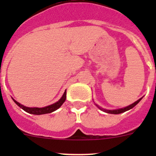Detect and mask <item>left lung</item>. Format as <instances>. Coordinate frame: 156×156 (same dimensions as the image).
<instances>
[{
    "instance_id": "obj_1",
    "label": "left lung",
    "mask_w": 156,
    "mask_h": 156,
    "mask_svg": "<svg viewBox=\"0 0 156 156\" xmlns=\"http://www.w3.org/2000/svg\"><path fill=\"white\" fill-rule=\"evenodd\" d=\"M142 99V98L140 99H138V100L137 101H135L134 103H133V104L131 105H129L126 106V107H125V108H119V109H115V110H107V109H105V108H101V107H99L98 105H96V106H98V107L99 109L101 110H102L103 112H107V113H110V114H120V113H122V112H124L126 111H128V110L129 109H131L132 108H133L137 104V103L140 101V100Z\"/></svg>"
}]
</instances>
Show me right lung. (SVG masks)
Instances as JSON below:
<instances>
[{
    "label": "right lung",
    "mask_w": 156,
    "mask_h": 156,
    "mask_svg": "<svg viewBox=\"0 0 156 156\" xmlns=\"http://www.w3.org/2000/svg\"><path fill=\"white\" fill-rule=\"evenodd\" d=\"M66 99V90L64 92V94H63L62 97L60 98V100L58 101L57 102L54 103V104L51 105L44 107V108H30V107H27V106L23 105H21L20 103L16 101V100H14V99L13 100L18 106H19L20 108H23L24 111H26L27 112H28V113L34 114V115H43V114L51 113V112H52L57 110L58 108H60V107L62 106V105L65 102Z\"/></svg>",
    "instance_id": "add662e5"
}]
</instances>
